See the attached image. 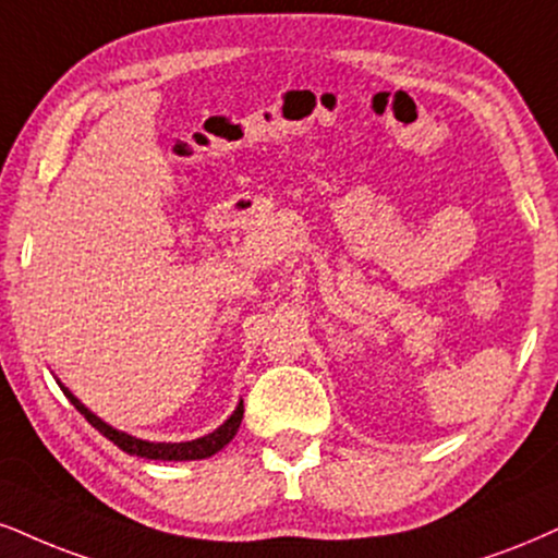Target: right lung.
Here are the masks:
<instances>
[{"label":"right lung","instance_id":"obj_1","mask_svg":"<svg viewBox=\"0 0 558 558\" xmlns=\"http://www.w3.org/2000/svg\"><path fill=\"white\" fill-rule=\"evenodd\" d=\"M59 388L64 390L69 403H72L74 409H77L80 414L85 416L102 437L111 439L116 447H121V450L129 452V456L147 458V460H204V458H211L215 452L222 450L227 442H232V437H235L240 429V422H243V401H240L235 405V411H232V414L227 416L215 432H209V435L189 439V442H149V439L134 437V435H129V432H121L108 422H102V418L98 414H93V411H89L87 405L72 393V390L64 388V383H59Z\"/></svg>","mask_w":558,"mask_h":558}]
</instances>
